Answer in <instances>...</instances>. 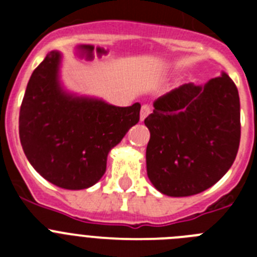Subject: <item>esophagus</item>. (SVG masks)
Here are the masks:
<instances>
[{
    "label": "esophagus",
    "mask_w": 257,
    "mask_h": 257,
    "mask_svg": "<svg viewBox=\"0 0 257 257\" xmlns=\"http://www.w3.org/2000/svg\"><path fill=\"white\" fill-rule=\"evenodd\" d=\"M152 113V108L151 105L148 104H145V105L142 106V110H140V121H144L145 118L148 117L149 114Z\"/></svg>",
    "instance_id": "obj_1"
}]
</instances>
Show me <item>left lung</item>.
Returning a JSON list of instances; mask_svg holds the SVG:
<instances>
[{"label":"left lung","mask_w":257,"mask_h":257,"mask_svg":"<svg viewBox=\"0 0 257 257\" xmlns=\"http://www.w3.org/2000/svg\"><path fill=\"white\" fill-rule=\"evenodd\" d=\"M147 172L166 196L188 197L212 187L235 160L240 140L237 86L228 74L205 86L185 83L154 101Z\"/></svg>","instance_id":"obj_1"}]
</instances>
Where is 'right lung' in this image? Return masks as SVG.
Listing matches in <instances>:
<instances>
[{
    "label": "right lung",
    "instance_id": "right-lung-1",
    "mask_svg": "<svg viewBox=\"0 0 257 257\" xmlns=\"http://www.w3.org/2000/svg\"><path fill=\"white\" fill-rule=\"evenodd\" d=\"M60 54L33 70L19 113L23 151L36 171L56 187L86 189L100 180L109 151L140 119V104L114 106L61 90Z\"/></svg>",
    "mask_w": 257,
    "mask_h": 257
}]
</instances>
